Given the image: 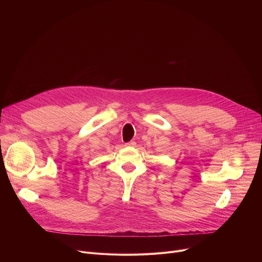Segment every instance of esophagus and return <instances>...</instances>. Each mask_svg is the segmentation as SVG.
Wrapping results in <instances>:
<instances>
[{"instance_id": "1", "label": "esophagus", "mask_w": 262, "mask_h": 262, "mask_svg": "<svg viewBox=\"0 0 262 262\" xmlns=\"http://www.w3.org/2000/svg\"><path fill=\"white\" fill-rule=\"evenodd\" d=\"M125 145H126V146H135V145H136V142H135V141H130V142L126 143Z\"/></svg>"}]
</instances>
